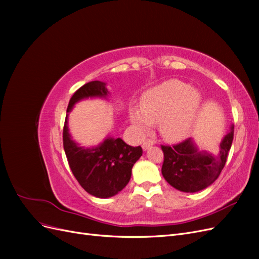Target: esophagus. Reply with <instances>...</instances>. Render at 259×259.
<instances>
[{
    "label": "esophagus",
    "mask_w": 259,
    "mask_h": 259,
    "mask_svg": "<svg viewBox=\"0 0 259 259\" xmlns=\"http://www.w3.org/2000/svg\"><path fill=\"white\" fill-rule=\"evenodd\" d=\"M153 145V142L151 139H147L146 142H144V144H143V148H144V150H147V149L149 148V147H151Z\"/></svg>",
    "instance_id": "esophagus-1"
}]
</instances>
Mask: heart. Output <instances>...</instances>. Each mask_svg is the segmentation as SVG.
Listing matches in <instances>:
<instances>
[{
    "label": "heart",
    "instance_id": "b5f03b06",
    "mask_svg": "<svg viewBox=\"0 0 259 259\" xmlns=\"http://www.w3.org/2000/svg\"><path fill=\"white\" fill-rule=\"evenodd\" d=\"M200 103L199 94L190 85L168 80L145 93L140 109L131 111V120L140 133L158 124L164 139L177 142L189 133Z\"/></svg>",
    "mask_w": 259,
    "mask_h": 259
}]
</instances>
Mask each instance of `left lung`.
<instances>
[{
    "instance_id": "left-lung-1",
    "label": "left lung",
    "mask_w": 259,
    "mask_h": 259,
    "mask_svg": "<svg viewBox=\"0 0 259 259\" xmlns=\"http://www.w3.org/2000/svg\"><path fill=\"white\" fill-rule=\"evenodd\" d=\"M234 128L225 136L217 155L198 151L190 138L175 145H161L164 153L162 175L175 189L197 192L213 184L221 175L233 140Z\"/></svg>"
}]
</instances>
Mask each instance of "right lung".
Here are the masks:
<instances>
[{
    "label": "right lung",
    "instance_id": "right-lung-1",
    "mask_svg": "<svg viewBox=\"0 0 259 259\" xmlns=\"http://www.w3.org/2000/svg\"><path fill=\"white\" fill-rule=\"evenodd\" d=\"M107 93L104 82L86 83L70 98L67 112L76 101L88 97H105ZM62 142L72 174L86 192L97 198L113 197L120 192L128 184L132 168L143 154L142 147H132L121 138H107L103 144L92 149L79 147L70 138L67 117Z\"/></svg>",
    "mask_w": 259,
    "mask_h": 259
}]
</instances>
